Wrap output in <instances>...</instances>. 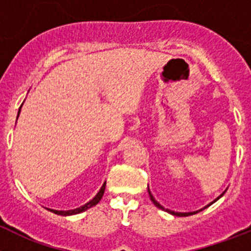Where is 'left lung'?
Masks as SVG:
<instances>
[{
  "instance_id": "left-lung-1",
  "label": "left lung",
  "mask_w": 251,
  "mask_h": 251,
  "mask_svg": "<svg viewBox=\"0 0 251 251\" xmlns=\"http://www.w3.org/2000/svg\"><path fill=\"white\" fill-rule=\"evenodd\" d=\"M148 192H149V196H150V200H151V201H152V203H154V204H155V206H156V207H157V208H160V209H163V211H166V212H169V213L174 214V216H177V217H187V216H192V214H196V213H199V212H200V211H202V209H200V211H197V212H188V213H180V212H174V211H170V209H165V208H164V207H163V206H161V204H159V203H157V202H156V201H155V199H154V197H152V195H151V193H150V190H149V187H148ZM224 193H226V191H224V192H223V193H222V195H221V196H219V197H218V199H217V200H219V199H221V197H222V196H223V195H224ZM217 200H214V201H213V202H216V201H217ZM213 202H212V203H213ZM212 203H209V204H208V206H211V204H212ZM208 206H207V207H208ZM204 208H206V207H204Z\"/></svg>"
}]
</instances>
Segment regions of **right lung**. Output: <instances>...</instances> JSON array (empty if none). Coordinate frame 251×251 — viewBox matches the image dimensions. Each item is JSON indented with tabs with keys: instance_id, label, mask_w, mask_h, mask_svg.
I'll return each mask as SVG.
<instances>
[{
	"instance_id": "obj_1",
	"label": "right lung",
	"mask_w": 251,
	"mask_h": 251,
	"mask_svg": "<svg viewBox=\"0 0 251 251\" xmlns=\"http://www.w3.org/2000/svg\"><path fill=\"white\" fill-rule=\"evenodd\" d=\"M20 112H21V108H20ZM20 112H18V114H20ZM104 188H106V182L102 185L101 190L99 191V193H97L96 196H95L94 199L91 200L90 202H87V203L85 204V206H81L80 208H76V209H71V211H55V209H49L50 212H52V213H55V214H59V216H71V214H77V213H81V212L86 211V209L88 208H91V207L96 206L97 203H99L100 201H101L102 199V196H103V192H104Z\"/></svg>"
}]
</instances>
